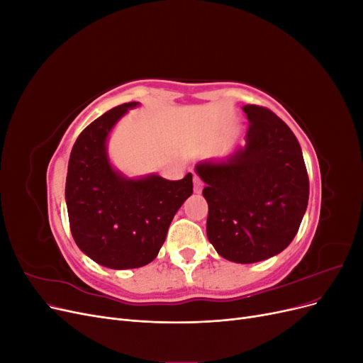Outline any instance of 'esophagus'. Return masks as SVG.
I'll list each match as a JSON object with an SVG mask.
<instances>
[{
    "label": "esophagus",
    "instance_id": "34e87169",
    "mask_svg": "<svg viewBox=\"0 0 363 363\" xmlns=\"http://www.w3.org/2000/svg\"><path fill=\"white\" fill-rule=\"evenodd\" d=\"M203 191V182H201V179L200 177H194V192L195 194H200Z\"/></svg>",
    "mask_w": 363,
    "mask_h": 363
}]
</instances>
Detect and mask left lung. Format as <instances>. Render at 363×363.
<instances>
[{"label": "left lung", "instance_id": "1", "mask_svg": "<svg viewBox=\"0 0 363 363\" xmlns=\"http://www.w3.org/2000/svg\"><path fill=\"white\" fill-rule=\"evenodd\" d=\"M245 144L223 159L203 160L206 233L221 257L256 263L279 255L298 232L309 201V179L292 130L265 107L244 106Z\"/></svg>", "mask_w": 363, "mask_h": 363}]
</instances>
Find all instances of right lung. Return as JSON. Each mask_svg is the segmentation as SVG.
<instances>
[{
	"mask_svg": "<svg viewBox=\"0 0 363 363\" xmlns=\"http://www.w3.org/2000/svg\"><path fill=\"white\" fill-rule=\"evenodd\" d=\"M121 104L87 125L72 147L65 200L71 233L87 257L111 269L148 265L167 239L174 215L192 195V174L127 177L108 157L112 130L130 108Z\"/></svg>",
	"mask_w": 363,
	"mask_h": 363,
	"instance_id": "obj_1",
	"label": "right lung"
}]
</instances>
